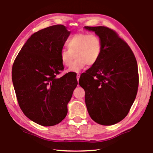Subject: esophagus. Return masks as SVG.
Here are the masks:
<instances>
[{"label":"esophagus","instance_id":"34e87169","mask_svg":"<svg viewBox=\"0 0 153 153\" xmlns=\"http://www.w3.org/2000/svg\"><path fill=\"white\" fill-rule=\"evenodd\" d=\"M79 77H80V74H79V73H77V76H76V77H77V82H78V81H79Z\"/></svg>","mask_w":153,"mask_h":153}]
</instances>
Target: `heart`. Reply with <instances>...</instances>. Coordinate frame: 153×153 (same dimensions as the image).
<instances>
[{
    "label": "heart",
    "mask_w": 153,
    "mask_h": 153,
    "mask_svg": "<svg viewBox=\"0 0 153 153\" xmlns=\"http://www.w3.org/2000/svg\"><path fill=\"white\" fill-rule=\"evenodd\" d=\"M65 46L68 49L63 48L59 53L62 64L70 66L74 55L76 58L67 70L68 72H79L87 64L95 65L102 53V42L95 34L77 33L68 39Z\"/></svg>",
    "instance_id": "obj_1"
}]
</instances>
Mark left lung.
<instances>
[{"mask_svg": "<svg viewBox=\"0 0 153 153\" xmlns=\"http://www.w3.org/2000/svg\"><path fill=\"white\" fill-rule=\"evenodd\" d=\"M102 42V53L83 77L85 101L95 122L112 125L129 112L139 86L137 63L133 51L115 30L105 26H85Z\"/></svg>", "mask_w": 153, "mask_h": 153, "instance_id": "1", "label": "left lung"}]
</instances>
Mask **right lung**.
Returning <instances> with one entry per match:
<instances>
[{"label": "right lung", "mask_w": 153, "mask_h": 153, "mask_svg": "<svg viewBox=\"0 0 153 153\" xmlns=\"http://www.w3.org/2000/svg\"><path fill=\"white\" fill-rule=\"evenodd\" d=\"M70 34L62 25L33 34L14 59L12 79L18 103L27 117L45 127L60 123L77 85L71 74L57 77L64 70L59 53Z\"/></svg>", "instance_id": "obj_1"}]
</instances>
